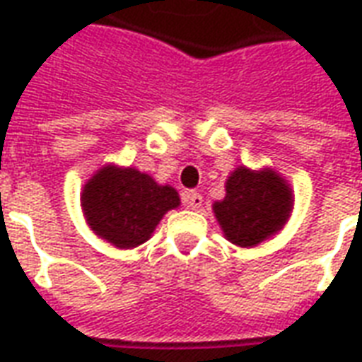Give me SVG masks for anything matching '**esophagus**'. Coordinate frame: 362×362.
<instances>
[{"label": "esophagus", "instance_id": "1", "mask_svg": "<svg viewBox=\"0 0 362 362\" xmlns=\"http://www.w3.org/2000/svg\"><path fill=\"white\" fill-rule=\"evenodd\" d=\"M185 204L190 207V209H198L202 206V194L200 192H196V190H189V192H185L183 196Z\"/></svg>", "mask_w": 362, "mask_h": 362}]
</instances>
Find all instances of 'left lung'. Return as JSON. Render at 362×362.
<instances>
[{"label": "left lung", "mask_w": 362, "mask_h": 362, "mask_svg": "<svg viewBox=\"0 0 362 362\" xmlns=\"http://www.w3.org/2000/svg\"><path fill=\"white\" fill-rule=\"evenodd\" d=\"M225 187L226 196L213 204V213L226 240L240 247H255L274 236L293 211V190L270 168H236Z\"/></svg>", "instance_id": "obj_1"}]
</instances>
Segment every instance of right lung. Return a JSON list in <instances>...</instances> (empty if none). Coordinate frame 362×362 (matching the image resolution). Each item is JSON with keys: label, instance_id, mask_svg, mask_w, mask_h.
<instances>
[{"label": "right lung", "instance_id": "right-lung-1", "mask_svg": "<svg viewBox=\"0 0 362 362\" xmlns=\"http://www.w3.org/2000/svg\"><path fill=\"white\" fill-rule=\"evenodd\" d=\"M177 190L158 185L136 168L109 164L86 181L81 206L96 236L119 249L141 245L170 209L179 207Z\"/></svg>", "mask_w": 362, "mask_h": 362}]
</instances>
